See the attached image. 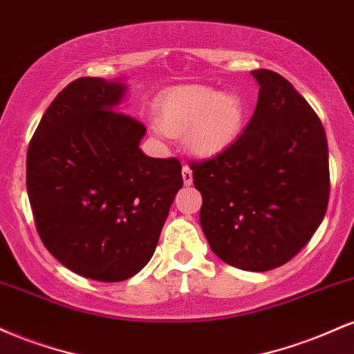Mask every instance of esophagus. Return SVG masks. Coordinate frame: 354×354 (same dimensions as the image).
I'll return each mask as SVG.
<instances>
[{
	"mask_svg": "<svg viewBox=\"0 0 354 354\" xmlns=\"http://www.w3.org/2000/svg\"><path fill=\"white\" fill-rule=\"evenodd\" d=\"M182 178H184V184L185 185H190L192 184V170H190V167L189 165H184V167H182Z\"/></svg>",
	"mask_w": 354,
	"mask_h": 354,
	"instance_id": "1",
	"label": "esophagus"
}]
</instances>
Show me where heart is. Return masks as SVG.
I'll return each instance as SVG.
<instances>
[{
    "mask_svg": "<svg viewBox=\"0 0 354 354\" xmlns=\"http://www.w3.org/2000/svg\"><path fill=\"white\" fill-rule=\"evenodd\" d=\"M247 102L239 93H218L209 86H184L169 91L157 104V127L172 137L184 136L195 156L215 157L242 134Z\"/></svg>",
    "mask_w": 354,
    "mask_h": 354,
    "instance_id": "1",
    "label": "heart"
}]
</instances>
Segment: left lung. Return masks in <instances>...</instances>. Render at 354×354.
Here are the masks:
<instances>
[{
    "instance_id": "8db88e82",
    "label": "left lung",
    "mask_w": 354,
    "mask_h": 354,
    "mask_svg": "<svg viewBox=\"0 0 354 354\" xmlns=\"http://www.w3.org/2000/svg\"><path fill=\"white\" fill-rule=\"evenodd\" d=\"M252 76L259 101L243 134L190 169L212 252L235 268L267 272L293 259L323 222L330 167L325 129L305 97L273 71Z\"/></svg>"
}]
</instances>
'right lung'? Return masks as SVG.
Wrapping results in <instances>:
<instances>
[{"label": "right lung", "instance_id": "right-lung-1", "mask_svg": "<svg viewBox=\"0 0 354 354\" xmlns=\"http://www.w3.org/2000/svg\"><path fill=\"white\" fill-rule=\"evenodd\" d=\"M124 79L79 77L44 112L26 159L37 234L59 263L97 281L139 273L182 184L177 159L139 147L145 127L119 112Z\"/></svg>", "mask_w": 354, "mask_h": 354}]
</instances>
